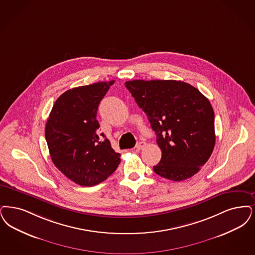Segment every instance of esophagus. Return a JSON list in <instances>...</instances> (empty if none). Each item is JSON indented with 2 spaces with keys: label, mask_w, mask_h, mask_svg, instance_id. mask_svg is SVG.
I'll list each match as a JSON object with an SVG mask.
<instances>
[{
  "label": "esophagus",
  "mask_w": 255,
  "mask_h": 255,
  "mask_svg": "<svg viewBox=\"0 0 255 255\" xmlns=\"http://www.w3.org/2000/svg\"><path fill=\"white\" fill-rule=\"evenodd\" d=\"M146 146V143L144 142V141H139V142L136 144V149H138V150H141L142 148H144Z\"/></svg>",
  "instance_id": "34e87169"
}]
</instances>
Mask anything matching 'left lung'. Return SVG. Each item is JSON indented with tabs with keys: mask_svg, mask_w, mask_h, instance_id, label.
<instances>
[{
	"mask_svg": "<svg viewBox=\"0 0 255 255\" xmlns=\"http://www.w3.org/2000/svg\"><path fill=\"white\" fill-rule=\"evenodd\" d=\"M125 86L156 134L162 156L154 173L173 181L192 177L214 151V113L209 100L180 81L134 80Z\"/></svg>",
	"mask_w": 255,
	"mask_h": 255,
	"instance_id": "left-lung-1",
	"label": "left lung"
}]
</instances>
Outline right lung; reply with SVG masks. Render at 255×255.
<instances>
[{
    "label": "right lung",
    "mask_w": 255,
    "mask_h": 255,
    "mask_svg": "<svg viewBox=\"0 0 255 255\" xmlns=\"http://www.w3.org/2000/svg\"><path fill=\"white\" fill-rule=\"evenodd\" d=\"M115 81L97 82L64 92L53 105L45 139L54 165L73 182L92 187L112 174L121 163L109 139L99 132L100 102Z\"/></svg>",
    "instance_id": "right-lung-1"
}]
</instances>
